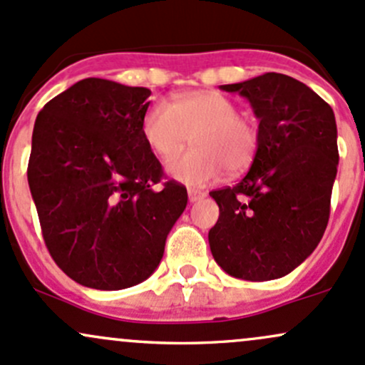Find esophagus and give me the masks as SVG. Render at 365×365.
I'll list each match as a JSON object with an SVG mask.
<instances>
[{
    "instance_id": "obj_1",
    "label": "esophagus",
    "mask_w": 365,
    "mask_h": 365,
    "mask_svg": "<svg viewBox=\"0 0 365 365\" xmlns=\"http://www.w3.org/2000/svg\"><path fill=\"white\" fill-rule=\"evenodd\" d=\"M207 193H203V191H198V190H190L187 191V198H190L191 203L195 202H200V200H203Z\"/></svg>"
}]
</instances>
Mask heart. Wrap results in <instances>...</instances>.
Instances as JSON below:
<instances>
[{
	"mask_svg": "<svg viewBox=\"0 0 365 365\" xmlns=\"http://www.w3.org/2000/svg\"><path fill=\"white\" fill-rule=\"evenodd\" d=\"M146 145L160 157H170L195 138V148L167 162L170 178L187 186L217 181L224 169L231 174L252 165L259 150L255 122L237 113L231 98L217 91H191L175 103L155 100L143 115Z\"/></svg>",
	"mask_w": 365,
	"mask_h": 365,
	"instance_id": "b5f03b06",
	"label": "heart"
}]
</instances>
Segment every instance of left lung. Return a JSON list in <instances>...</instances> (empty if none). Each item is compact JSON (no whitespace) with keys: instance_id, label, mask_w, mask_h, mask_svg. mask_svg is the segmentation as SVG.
<instances>
[{"instance_id":"obj_1","label":"left lung","mask_w":365,"mask_h":365,"mask_svg":"<svg viewBox=\"0 0 365 365\" xmlns=\"http://www.w3.org/2000/svg\"><path fill=\"white\" fill-rule=\"evenodd\" d=\"M220 89L250 101L259 150L236 186L210 193L220 212L208 231L212 255L237 279H277L314 252L329 220L339 158L333 108L284 73Z\"/></svg>"}]
</instances>
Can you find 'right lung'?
Instances as JSON below:
<instances>
[{
    "label": "right lung",
    "instance_id": "obj_1",
    "mask_svg": "<svg viewBox=\"0 0 365 365\" xmlns=\"http://www.w3.org/2000/svg\"><path fill=\"white\" fill-rule=\"evenodd\" d=\"M148 88L89 77L43 106L27 179L44 243L79 284L124 289L148 279L187 203L160 182V162L141 133Z\"/></svg>",
    "mask_w": 365,
    "mask_h": 365
}]
</instances>
